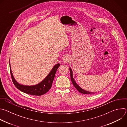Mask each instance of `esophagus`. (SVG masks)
<instances>
[{
	"label": "esophagus",
	"mask_w": 127,
	"mask_h": 127,
	"mask_svg": "<svg viewBox=\"0 0 127 127\" xmlns=\"http://www.w3.org/2000/svg\"><path fill=\"white\" fill-rule=\"evenodd\" d=\"M63 62L65 63H68L70 61V57L68 56H65L64 58H63Z\"/></svg>",
	"instance_id": "esophagus-1"
}]
</instances>
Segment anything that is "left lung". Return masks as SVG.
Here are the masks:
<instances>
[{
    "instance_id": "1",
    "label": "left lung",
    "mask_w": 127,
    "mask_h": 127,
    "mask_svg": "<svg viewBox=\"0 0 127 127\" xmlns=\"http://www.w3.org/2000/svg\"><path fill=\"white\" fill-rule=\"evenodd\" d=\"M70 69V77H71V80L72 81V83H73L74 86L77 89V90L78 91L83 94H95V93H92V92H89L88 91H86V90H85L84 89H83L82 88H81L75 82V81L74 80L73 77V72H72V70L71 69V68H69Z\"/></svg>"
}]
</instances>
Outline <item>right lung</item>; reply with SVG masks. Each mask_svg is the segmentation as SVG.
Segmentation results:
<instances>
[{
    "label": "right lung",
    "mask_w": 127,
    "mask_h": 127,
    "mask_svg": "<svg viewBox=\"0 0 127 127\" xmlns=\"http://www.w3.org/2000/svg\"><path fill=\"white\" fill-rule=\"evenodd\" d=\"M9 66H10V74L12 78V82L14 85L16 86L17 88L19 89L21 92L31 95H42L45 94L47 93L50 89L51 88L52 83L53 82L54 77H55L56 71L58 67L60 66V64L58 63L54 66L51 71H50L49 74L46 76V77L40 83L32 86H27L24 85L19 84L15 79H14L12 72L11 70V67L10 64V60H9Z\"/></svg>",
    "instance_id": "obj_1"
}]
</instances>
